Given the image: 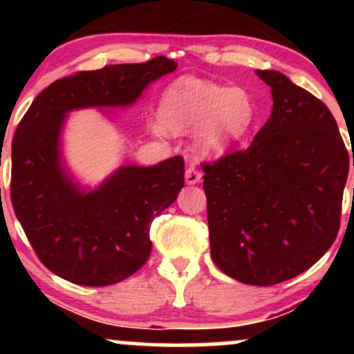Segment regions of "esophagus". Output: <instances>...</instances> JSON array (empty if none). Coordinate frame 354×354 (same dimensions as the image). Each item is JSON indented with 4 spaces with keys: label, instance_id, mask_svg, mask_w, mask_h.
<instances>
[{
    "label": "esophagus",
    "instance_id": "esophagus-1",
    "mask_svg": "<svg viewBox=\"0 0 354 354\" xmlns=\"http://www.w3.org/2000/svg\"><path fill=\"white\" fill-rule=\"evenodd\" d=\"M185 180H186V183H188V185H196V183H200V180H201V171L198 168H194L193 165H191L189 168L186 169Z\"/></svg>",
    "mask_w": 354,
    "mask_h": 354
}]
</instances>
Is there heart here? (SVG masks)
<instances>
[{"label":"heart","mask_w":354,"mask_h":354,"mask_svg":"<svg viewBox=\"0 0 354 354\" xmlns=\"http://www.w3.org/2000/svg\"><path fill=\"white\" fill-rule=\"evenodd\" d=\"M254 101L243 88H228L213 81L181 78L165 91L161 100L163 123L158 133L185 131L200 126L196 143L201 151L219 153L241 138L253 124Z\"/></svg>","instance_id":"obj_1"}]
</instances>
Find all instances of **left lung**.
Listing matches in <instances>:
<instances>
[{"instance_id":"8db88e82","label":"left lung","mask_w":354,"mask_h":354,"mask_svg":"<svg viewBox=\"0 0 354 354\" xmlns=\"http://www.w3.org/2000/svg\"><path fill=\"white\" fill-rule=\"evenodd\" d=\"M273 113L246 149L203 163L211 258L225 274L273 286L301 274L339 231L349 158L323 101L278 71Z\"/></svg>"}]
</instances>
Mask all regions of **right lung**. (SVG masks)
I'll return each instance as SVG.
<instances>
[{"label":"right lung","mask_w":354,"mask_h":354,"mask_svg":"<svg viewBox=\"0 0 354 354\" xmlns=\"http://www.w3.org/2000/svg\"><path fill=\"white\" fill-rule=\"evenodd\" d=\"M166 56L108 64L56 80L36 96L11 145L10 194L28 241L48 270L84 286L135 274L151 253L149 225L185 186V160L124 166L98 191L80 193L58 161L64 115L86 106L131 104L148 83L176 70Z\"/></svg>","instance_id":"obj_1"}]
</instances>
